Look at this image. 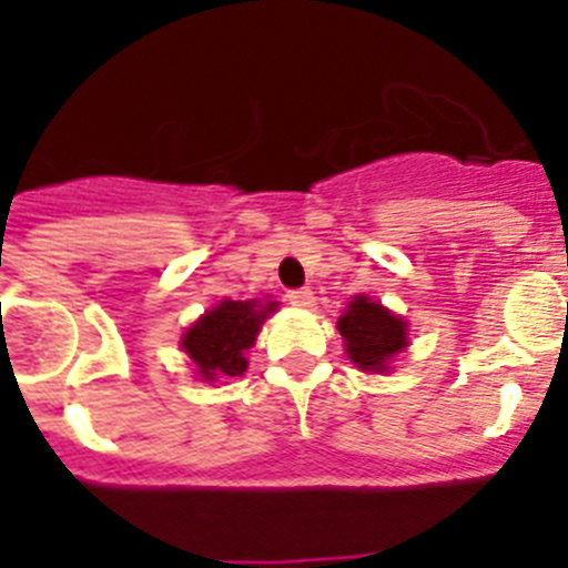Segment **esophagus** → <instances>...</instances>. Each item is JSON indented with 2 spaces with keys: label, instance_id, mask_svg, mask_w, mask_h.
<instances>
[{
  "label": "esophagus",
  "instance_id": "obj_1",
  "mask_svg": "<svg viewBox=\"0 0 568 568\" xmlns=\"http://www.w3.org/2000/svg\"><path fill=\"white\" fill-rule=\"evenodd\" d=\"M287 301L293 304V307L310 310L315 304V295H313V290H290Z\"/></svg>",
  "mask_w": 568,
  "mask_h": 568
}]
</instances>
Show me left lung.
<instances>
[{"instance_id": "8db88e82", "label": "left lung", "mask_w": 568, "mask_h": 568, "mask_svg": "<svg viewBox=\"0 0 568 568\" xmlns=\"http://www.w3.org/2000/svg\"><path fill=\"white\" fill-rule=\"evenodd\" d=\"M346 355L364 373H386L395 355L409 344L406 321L381 307L378 301L355 295L346 313L338 318Z\"/></svg>"}]
</instances>
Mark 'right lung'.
<instances>
[{
	"label": "right lung",
	"mask_w": 568,
	"mask_h": 568,
	"mask_svg": "<svg viewBox=\"0 0 568 568\" xmlns=\"http://www.w3.org/2000/svg\"><path fill=\"white\" fill-rule=\"evenodd\" d=\"M275 301H230L215 304L213 310L195 321L182 335V349L195 364V373L204 381L235 378L247 369V353L255 344L261 324L275 313Z\"/></svg>",
	"instance_id": "add662e5"
}]
</instances>
